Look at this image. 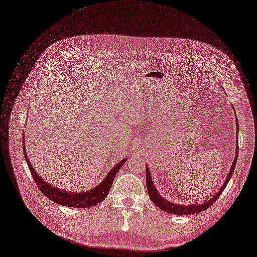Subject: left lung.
I'll use <instances>...</instances> for the list:
<instances>
[{
  "mask_svg": "<svg viewBox=\"0 0 257 257\" xmlns=\"http://www.w3.org/2000/svg\"><path fill=\"white\" fill-rule=\"evenodd\" d=\"M236 131H237V137H238V121L236 118ZM235 157H234V161L231 165V168L229 170V172L227 174V177L224 180L223 185L221 186V188L219 189V191L212 196L209 200H207L204 203H198V204H191V205H182V204H174L172 202H170L169 200H167L166 198H164L163 196H161V194L158 192L155 183L152 180V176H151V172L148 168V166L146 167V180H147V187H148V191H149V195L151 200L161 209H163L166 212H169L171 214H176V215H189V214H194V213H198L201 211H204L205 209H207L208 207H210L215 201L216 199L221 195V193L223 192L225 186L227 185L230 177L233 174L234 168L236 165V161H237V157H238V140H236V151H235Z\"/></svg>",
  "mask_w": 257,
  "mask_h": 257,
  "instance_id": "obj_1",
  "label": "left lung"
}]
</instances>
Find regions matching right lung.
<instances>
[{
    "instance_id": "add662e5",
    "label": "right lung",
    "mask_w": 257,
    "mask_h": 257,
    "mask_svg": "<svg viewBox=\"0 0 257 257\" xmlns=\"http://www.w3.org/2000/svg\"><path fill=\"white\" fill-rule=\"evenodd\" d=\"M23 147H24V156L26 159V162L28 164V167L32 173V176L37 183L38 187L42 191V193L48 197L49 199L62 204L64 206L69 207H76V208H87L93 205H96L97 203L101 202L106 195L108 194V191L110 189V186L113 182V178L119 169L123 166V164L126 162V158L120 161L116 166L113 167V169L108 172V174L103 178V180L94 188H91L88 191L85 192H70L69 190H63L56 188L55 186L51 185L47 181H45L37 172L34 170L33 166L31 165V162L26 154L25 149V139L23 138Z\"/></svg>"
}]
</instances>
